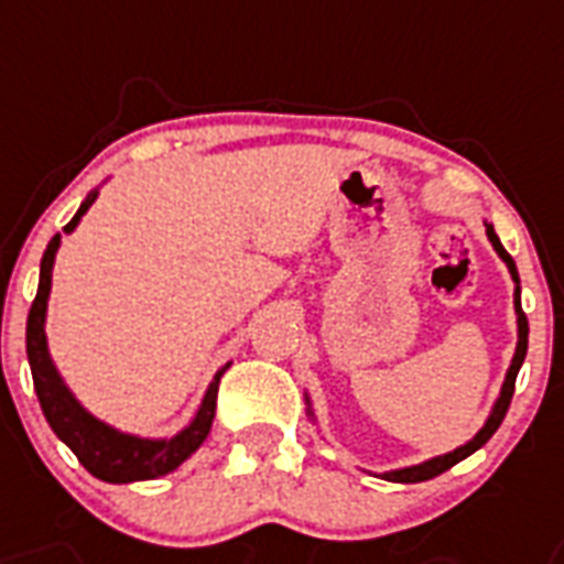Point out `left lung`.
I'll return each mask as SVG.
<instances>
[{
	"instance_id": "8db88e82",
	"label": "left lung",
	"mask_w": 564,
	"mask_h": 564,
	"mask_svg": "<svg viewBox=\"0 0 564 564\" xmlns=\"http://www.w3.org/2000/svg\"><path fill=\"white\" fill-rule=\"evenodd\" d=\"M482 225H486V237H489L491 248H495V254L507 263L509 269V278H512V283H516V292H512V304H516V330H518V343H516V354H512V362H509L507 369V377H503V386H500L498 398H495V403H491L489 415H486V421H482V427L474 433L465 445L454 447V451H447V454H438V456H430V459H424V463H415V465H403V468H392V471H369L375 474V477H380V480H389V482H421V480H433L436 474L447 471L451 465L463 463L465 456H471L474 451H480L486 442H489L491 436H495V430L500 427V421H503V415H507L509 410V401H512V392H516V377L518 371H521V366H524V357H527V334H530V327H527V316L524 310H521V281H518V269H516V260L507 254V248L500 246L498 234H495V225H491L489 219H482ZM304 401H307V415L313 421L316 419V410H313V398H310V392L304 389Z\"/></svg>"
}]
</instances>
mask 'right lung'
<instances>
[{
    "label": "right lung",
    "mask_w": 564,
    "mask_h": 564,
    "mask_svg": "<svg viewBox=\"0 0 564 564\" xmlns=\"http://www.w3.org/2000/svg\"><path fill=\"white\" fill-rule=\"evenodd\" d=\"M99 198V189H93L82 202L64 234H73L82 225L84 213L90 210L93 202ZM57 248H61V234L52 237V242L43 251L40 260V283L37 299L29 310V325H25V354H29L31 377H34V392L40 398L43 415H46L48 427L55 430V436L64 442L78 463L105 482H137V480H158L163 474L175 471L181 463H187L189 456L202 447L213 427V415H216V392H219L221 375L228 371L230 362L219 366L213 375L207 392H204L198 410L189 419V424L175 433V436H140V433H128L113 424H108L99 415H93L78 394L69 389L61 369L52 360L46 336V310L48 295H52V269H55Z\"/></svg>",
    "instance_id": "add662e5"
}]
</instances>
